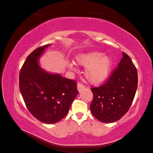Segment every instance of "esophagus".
I'll use <instances>...</instances> for the list:
<instances>
[{"instance_id": "34e87169", "label": "esophagus", "mask_w": 153, "mask_h": 153, "mask_svg": "<svg viewBox=\"0 0 153 153\" xmlns=\"http://www.w3.org/2000/svg\"><path fill=\"white\" fill-rule=\"evenodd\" d=\"M84 88H85V86L83 84H80V83H78L77 84V89L79 92H81L83 89H84Z\"/></svg>"}]
</instances>
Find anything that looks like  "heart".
Wrapping results in <instances>:
<instances>
[{
  "instance_id": "b5f03b06",
  "label": "heart",
  "mask_w": 153,
  "mask_h": 153,
  "mask_svg": "<svg viewBox=\"0 0 153 153\" xmlns=\"http://www.w3.org/2000/svg\"><path fill=\"white\" fill-rule=\"evenodd\" d=\"M76 62L86 67L85 76L91 84L100 85L108 78L112 67V60L108 55L98 52H87L78 54ZM73 68V64H69Z\"/></svg>"
}]
</instances>
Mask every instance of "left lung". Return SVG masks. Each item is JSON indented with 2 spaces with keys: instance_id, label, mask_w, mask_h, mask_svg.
<instances>
[{
  "instance_id": "obj_1",
  "label": "left lung",
  "mask_w": 153,
  "mask_h": 153,
  "mask_svg": "<svg viewBox=\"0 0 153 153\" xmlns=\"http://www.w3.org/2000/svg\"><path fill=\"white\" fill-rule=\"evenodd\" d=\"M138 85L137 68L128 55L123 52L117 68L105 84L92 88V115L100 121L111 123L126 114L135 97Z\"/></svg>"
}]
</instances>
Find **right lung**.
Returning a JSON list of instances; mask_svg holds the SVG:
<instances>
[{
    "instance_id": "add662e5",
    "label": "right lung",
    "mask_w": 153,
    "mask_h": 153,
    "mask_svg": "<svg viewBox=\"0 0 153 153\" xmlns=\"http://www.w3.org/2000/svg\"><path fill=\"white\" fill-rule=\"evenodd\" d=\"M51 44L34 50L20 72V90L30 114L39 121L53 124L66 116L78 93L76 82L46 71L39 59Z\"/></svg>"
}]
</instances>
